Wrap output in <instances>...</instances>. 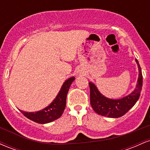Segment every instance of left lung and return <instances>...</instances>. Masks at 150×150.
Segmentation results:
<instances>
[{
  "label": "left lung",
  "instance_id": "8db88e82",
  "mask_svg": "<svg viewBox=\"0 0 150 150\" xmlns=\"http://www.w3.org/2000/svg\"><path fill=\"white\" fill-rule=\"evenodd\" d=\"M139 74L135 89L132 93L121 99H112L101 94L97 86L89 82L90 88V104L94 111L98 114L108 118H119L125 114L138 100L142 87V70L138 61L135 59Z\"/></svg>",
  "mask_w": 150,
  "mask_h": 150
}]
</instances>
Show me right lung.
Masks as SVG:
<instances>
[{
    "label": "right lung",
    "mask_w": 150,
    "mask_h": 150,
    "mask_svg": "<svg viewBox=\"0 0 150 150\" xmlns=\"http://www.w3.org/2000/svg\"><path fill=\"white\" fill-rule=\"evenodd\" d=\"M75 79V77H72L65 80L56 98L44 109L35 112H26L20 110V112L29 119L41 124L50 123L59 118L65 110L67 94Z\"/></svg>",
    "instance_id": "obj_1"
}]
</instances>
